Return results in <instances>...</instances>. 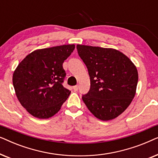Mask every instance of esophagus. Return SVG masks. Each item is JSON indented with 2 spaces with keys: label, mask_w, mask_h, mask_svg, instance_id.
<instances>
[{
  "label": "esophagus",
  "mask_w": 158,
  "mask_h": 158,
  "mask_svg": "<svg viewBox=\"0 0 158 158\" xmlns=\"http://www.w3.org/2000/svg\"><path fill=\"white\" fill-rule=\"evenodd\" d=\"M78 88H79L78 85H75V86H73V89H74L75 91H77V90H78Z\"/></svg>",
  "instance_id": "1"
}]
</instances>
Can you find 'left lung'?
<instances>
[{
    "label": "left lung",
    "mask_w": 158,
    "mask_h": 158,
    "mask_svg": "<svg viewBox=\"0 0 158 158\" xmlns=\"http://www.w3.org/2000/svg\"><path fill=\"white\" fill-rule=\"evenodd\" d=\"M77 50L90 80L89 91L82 97L83 102L96 118L114 119L127 109L135 96L136 66L114 49L77 44Z\"/></svg>",
    "instance_id": "1"
}]
</instances>
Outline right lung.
<instances>
[{
  "instance_id": "add662e5",
  "label": "right lung",
  "mask_w": 158,
  "mask_h": 158,
  "mask_svg": "<svg viewBox=\"0 0 158 158\" xmlns=\"http://www.w3.org/2000/svg\"><path fill=\"white\" fill-rule=\"evenodd\" d=\"M74 49V44L37 49L17 66L13 75L16 95L34 117H52L68 98L70 90L62 85L66 76L62 64Z\"/></svg>"
}]
</instances>
